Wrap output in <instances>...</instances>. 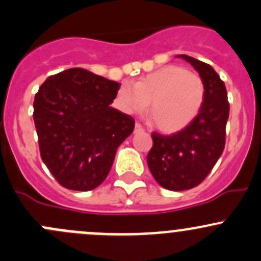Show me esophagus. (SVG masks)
Returning a JSON list of instances; mask_svg holds the SVG:
<instances>
[{
  "label": "esophagus",
  "mask_w": 261,
  "mask_h": 261,
  "mask_svg": "<svg viewBox=\"0 0 261 261\" xmlns=\"http://www.w3.org/2000/svg\"><path fill=\"white\" fill-rule=\"evenodd\" d=\"M145 131V128H144V126L141 125V123L136 122L135 123V133H144Z\"/></svg>",
  "instance_id": "esophagus-1"
}]
</instances>
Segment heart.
I'll return each mask as SVG.
<instances>
[{
  "label": "heart",
  "mask_w": 261,
  "mask_h": 261,
  "mask_svg": "<svg viewBox=\"0 0 261 261\" xmlns=\"http://www.w3.org/2000/svg\"><path fill=\"white\" fill-rule=\"evenodd\" d=\"M204 96L206 86L197 73L167 65L135 84L123 82L116 94V105L126 114H140L150 103L149 114L155 126L164 133H177L197 117Z\"/></svg>",
  "instance_id": "1"
}]
</instances>
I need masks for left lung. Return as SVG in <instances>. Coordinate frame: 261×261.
<instances>
[{"instance_id":"8db88e82","label":"left lung","mask_w":261,"mask_h":261,"mask_svg":"<svg viewBox=\"0 0 261 261\" xmlns=\"http://www.w3.org/2000/svg\"><path fill=\"white\" fill-rule=\"evenodd\" d=\"M199 73L206 86L203 106L187 127L172 135L152 133L147 167L155 180L169 191L201 184L217 163L226 143L230 103L223 81L210 64L180 54Z\"/></svg>"}]
</instances>
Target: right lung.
Returning <instances> with one entry per match:
<instances>
[{"label": "right lung", "instance_id": "1", "mask_svg": "<svg viewBox=\"0 0 261 261\" xmlns=\"http://www.w3.org/2000/svg\"><path fill=\"white\" fill-rule=\"evenodd\" d=\"M120 83L72 68L50 75L34 99L41 159L62 187L91 191L111 170L116 150L135 127L112 109Z\"/></svg>", "mask_w": 261, "mask_h": 261}]
</instances>
